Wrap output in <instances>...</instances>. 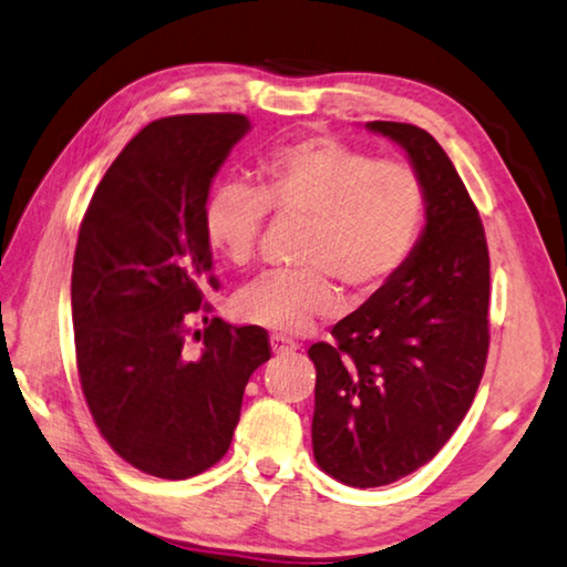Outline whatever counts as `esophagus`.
Wrapping results in <instances>:
<instances>
[{"label":"esophagus","instance_id":"1","mask_svg":"<svg viewBox=\"0 0 567 567\" xmlns=\"http://www.w3.org/2000/svg\"><path fill=\"white\" fill-rule=\"evenodd\" d=\"M269 346H272V353H275V355L295 353V350H298V348H300L298 343H295V340H292V338H287V336H277V332H275V336H272V338H269Z\"/></svg>","mask_w":567,"mask_h":567}]
</instances>
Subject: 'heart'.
I'll use <instances>...</instances> for the list:
<instances>
[{"label":"heart","instance_id":"obj_1","mask_svg":"<svg viewBox=\"0 0 567 567\" xmlns=\"http://www.w3.org/2000/svg\"><path fill=\"white\" fill-rule=\"evenodd\" d=\"M267 212L305 219L302 267L262 275L237 295L235 310L251 326L292 336L338 310L336 281L368 298L401 272L424 229L426 188L411 166L332 138L295 141L259 161L255 188L224 182L206 194V245L247 267Z\"/></svg>","mask_w":567,"mask_h":567}]
</instances>
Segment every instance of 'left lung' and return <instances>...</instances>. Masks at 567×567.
Listing matches in <instances>:
<instances>
[{"label":"left lung","instance_id":"8db88e82","mask_svg":"<svg viewBox=\"0 0 567 567\" xmlns=\"http://www.w3.org/2000/svg\"><path fill=\"white\" fill-rule=\"evenodd\" d=\"M365 128L406 151L426 224L389 285L316 343L312 454L348 487H383L434 460L470 411L489 348V251L480 212L431 133Z\"/></svg>","mask_w":567,"mask_h":567}]
</instances>
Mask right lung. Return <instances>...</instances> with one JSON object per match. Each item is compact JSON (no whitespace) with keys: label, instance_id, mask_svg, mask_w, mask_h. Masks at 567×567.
<instances>
[{"label":"right lung","instance_id":"obj_1","mask_svg":"<svg viewBox=\"0 0 567 567\" xmlns=\"http://www.w3.org/2000/svg\"><path fill=\"white\" fill-rule=\"evenodd\" d=\"M249 128L239 113L148 123L80 224L70 290L80 385L115 454L161 480H188L227 454L249 375L269 361L262 328L219 318H204L199 353L186 346L219 287L204 199Z\"/></svg>","mask_w":567,"mask_h":567}]
</instances>
